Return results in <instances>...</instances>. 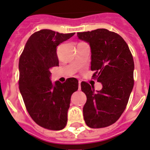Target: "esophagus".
Returning <instances> with one entry per match:
<instances>
[{
	"instance_id": "34e87169",
	"label": "esophagus",
	"mask_w": 150,
	"mask_h": 150,
	"mask_svg": "<svg viewBox=\"0 0 150 150\" xmlns=\"http://www.w3.org/2000/svg\"><path fill=\"white\" fill-rule=\"evenodd\" d=\"M81 82L79 81V82H78V90H81Z\"/></svg>"
}]
</instances>
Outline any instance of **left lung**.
I'll list each match as a JSON object with an SVG mask.
<instances>
[{"label": "left lung", "instance_id": "8db88e82", "mask_svg": "<svg viewBox=\"0 0 150 150\" xmlns=\"http://www.w3.org/2000/svg\"><path fill=\"white\" fill-rule=\"evenodd\" d=\"M91 50L93 77L102 84L100 90L81 82V90L87 96L83 108V119L93 129L107 127L118 120L127 105L134 87V64L125 40L107 29L77 33Z\"/></svg>", "mask_w": 150, "mask_h": 150}]
</instances>
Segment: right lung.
I'll use <instances>...</instances> for the list:
<instances>
[{"mask_svg": "<svg viewBox=\"0 0 150 150\" xmlns=\"http://www.w3.org/2000/svg\"><path fill=\"white\" fill-rule=\"evenodd\" d=\"M75 33H60L44 29L30 36L19 59V90L30 116L36 124L50 130H61L67 123L70 99L78 81H51L50 69L58 67L57 47Z\"/></svg>", "mask_w": 150, "mask_h": 150, "instance_id": "1", "label": "right lung"}]
</instances>
